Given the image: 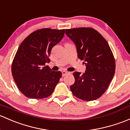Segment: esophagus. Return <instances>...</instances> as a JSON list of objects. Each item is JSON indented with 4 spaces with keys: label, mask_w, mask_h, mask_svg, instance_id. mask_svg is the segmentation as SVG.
<instances>
[{
    "label": "esophagus",
    "mask_w": 130,
    "mask_h": 130,
    "mask_svg": "<svg viewBox=\"0 0 130 130\" xmlns=\"http://www.w3.org/2000/svg\"><path fill=\"white\" fill-rule=\"evenodd\" d=\"M61 73H62V76H64L66 75L67 74H68V73H69V72H66V71H62V72H61Z\"/></svg>",
    "instance_id": "esophagus-1"
}]
</instances>
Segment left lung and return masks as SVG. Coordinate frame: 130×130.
I'll list each match as a JSON object with an SVG mask.
<instances>
[{
  "label": "left lung",
  "instance_id": "obj_1",
  "mask_svg": "<svg viewBox=\"0 0 130 130\" xmlns=\"http://www.w3.org/2000/svg\"><path fill=\"white\" fill-rule=\"evenodd\" d=\"M65 34L75 44L78 57L86 66L83 75L73 73L75 83L72 93L85 101L100 98L106 91L115 72V60L105 38L90 27L66 29Z\"/></svg>",
  "mask_w": 130,
  "mask_h": 130
}]
</instances>
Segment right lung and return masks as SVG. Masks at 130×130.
<instances>
[{
  "instance_id": "add662e5",
  "label": "right lung",
  "mask_w": 130,
  "mask_h": 130,
  "mask_svg": "<svg viewBox=\"0 0 130 130\" xmlns=\"http://www.w3.org/2000/svg\"><path fill=\"white\" fill-rule=\"evenodd\" d=\"M65 29L42 28L30 34L19 46L12 64L17 87L27 97L42 99L52 95L61 77L45 66L52 48L61 41Z\"/></svg>"
}]
</instances>
